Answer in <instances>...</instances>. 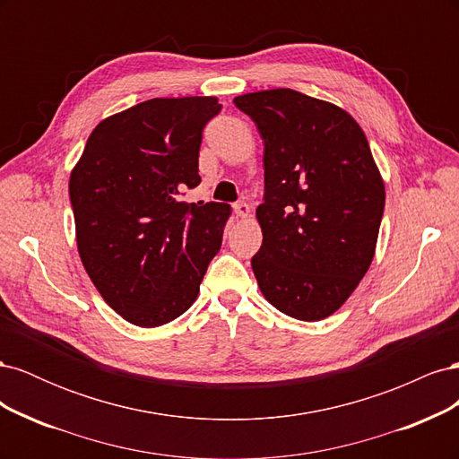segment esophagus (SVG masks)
<instances>
[{
  "label": "esophagus",
  "instance_id": "1",
  "mask_svg": "<svg viewBox=\"0 0 459 459\" xmlns=\"http://www.w3.org/2000/svg\"><path fill=\"white\" fill-rule=\"evenodd\" d=\"M233 212L238 214L239 218H248V214H251V206H248V204L243 203V201H239V203L233 204Z\"/></svg>",
  "mask_w": 459,
  "mask_h": 459
}]
</instances>
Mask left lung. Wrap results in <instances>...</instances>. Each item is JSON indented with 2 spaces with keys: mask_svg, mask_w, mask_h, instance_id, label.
<instances>
[{
  "mask_svg": "<svg viewBox=\"0 0 459 459\" xmlns=\"http://www.w3.org/2000/svg\"><path fill=\"white\" fill-rule=\"evenodd\" d=\"M264 142L262 295L302 322L339 310L377 245L385 184L358 122L337 105L280 88L239 95Z\"/></svg>",
  "mask_w": 459,
  "mask_h": 459,
  "instance_id": "1",
  "label": "left lung"
}]
</instances>
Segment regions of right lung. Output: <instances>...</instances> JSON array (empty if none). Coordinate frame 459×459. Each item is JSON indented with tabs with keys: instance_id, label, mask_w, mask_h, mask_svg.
<instances>
[{
	"instance_id": "right-lung-1",
	"label": "right lung",
	"mask_w": 459,
	"mask_h": 459,
	"mask_svg": "<svg viewBox=\"0 0 459 459\" xmlns=\"http://www.w3.org/2000/svg\"><path fill=\"white\" fill-rule=\"evenodd\" d=\"M216 97L149 100L95 126L68 182L82 264L126 322L159 327L199 295L230 218L226 203H184Z\"/></svg>"
}]
</instances>
